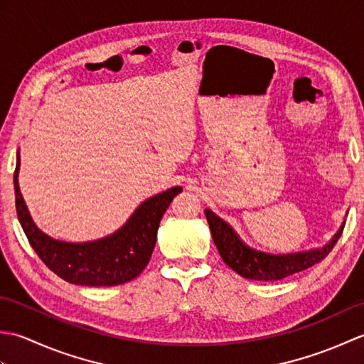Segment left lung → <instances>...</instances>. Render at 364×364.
I'll use <instances>...</instances> for the list:
<instances>
[{
  "instance_id": "left-lung-1",
  "label": "left lung",
  "mask_w": 364,
  "mask_h": 364,
  "mask_svg": "<svg viewBox=\"0 0 364 364\" xmlns=\"http://www.w3.org/2000/svg\"><path fill=\"white\" fill-rule=\"evenodd\" d=\"M205 215L208 223H210L213 241L215 247H218L223 262L241 277L261 282L282 280L284 277L301 272V270L318 264V262H321L331 252L344 230L343 225L335 235V237L331 239V242L322 247V249L288 255H272L259 252L257 249H252L250 245H247L236 235V231L225 220L220 219L219 215H215L211 210H206Z\"/></svg>"
}]
</instances>
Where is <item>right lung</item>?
<instances>
[{
    "label": "right lung",
    "instance_id": "add662e5",
    "mask_svg": "<svg viewBox=\"0 0 364 364\" xmlns=\"http://www.w3.org/2000/svg\"><path fill=\"white\" fill-rule=\"evenodd\" d=\"M20 154L14 172L15 208L28 241L46 267L63 280L84 286H117L133 280L149 264L156 244L159 222L181 188L146 200L117 233L92 242H64L38 230L18 188Z\"/></svg>",
    "mask_w": 364,
    "mask_h": 364
}]
</instances>
